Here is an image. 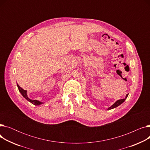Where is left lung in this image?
Instances as JSON below:
<instances>
[{"label":"left lung","instance_id":"left-lung-1","mask_svg":"<svg viewBox=\"0 0 150 150\" xmlns=\"http://www.w3.org/2000/svg\"><path fill=\"white\" fill-rule=\"evenodd\" d=\"M128 94H127V96H126V97H125V98H124V99H121V100H117L115 103H114V104H113L111 107H109V108H108V110H110V109H113V108H116V107H117L118 106H119L120 105H121L122 103H123V102L125 101V100H126V98H127V97H128Z\"/></svg>","mask_w":150,"mask_h":150}]
</instances>
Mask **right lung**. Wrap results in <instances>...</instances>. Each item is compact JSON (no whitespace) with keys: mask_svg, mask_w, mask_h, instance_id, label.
<instances>
[{"mask_svg":"<svg viewBox=\"0 0 150 150\" xmlns=\"http://www.w3.org/2000/svg\"><path fill=\"white\" fill-rule=\"evenodd\" d=\"M17 86H18V89L19 91V92L21 93V94L22 95V96L24 97L26 100H27L28 101H30V103H31L32 104H33L34 105H40L41 104H42V103H41V102H40L39 101H38V100H31L30 99L28 96H27V91L23 89L22 88H21L20 86L17 84Z\"/></svg>","mask_w":150,"mask_h":150,"instance_id":"obj_1","label":"right lung"}]
</instances>
